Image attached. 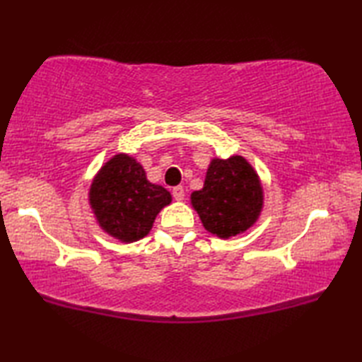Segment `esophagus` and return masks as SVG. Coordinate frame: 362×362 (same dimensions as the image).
<instances>
[{"instance_id": "34e87169", "label": "esophagus", "mask_w": 362, "mask_h": 362, "mask_svg": "<svg viewBox=\"0 0 362 362\" xmlns=\"http://www.w3.org/2000/svg\"><path fill=\"white\" fill-rule=\"evenodd\" d=\"M173 196L175 201H183V197H185V189L182 187H174L173 188Z\"/></svg>"}]
</instances>
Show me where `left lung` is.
I'll return each mask as SVG.
<instances>
[{
	"label": "left lung",
	"instance_id": "obj_1",
	"mask_svg": "<svg viewBox=\"0 0 362 362\" xmlns=\"http://www.w3.org/2000/svg\"><path fill=\"white\" fill-rule=\"evenodd\" d=\"M263 204L259 175L241 156L213 158L204 188L191 193V205L205 230L222 240L249 230L258 221Z\"/></svg>",
	"mask_w": 362,
	"mask_h": 362
}]
</instances>
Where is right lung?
I'll return each instance as SVG.
<instances>
[{
    "label": "right lung",
    "instance_id": "right-lung-1",
    "mask_svg": "<svg viewBox=\"0 0 362 362\" xmlns=\"http://www.w3.org/2000/svg\"><path fill=\"white\" fill-rule=\"evenodd\" d=\"M171 201V193L151 183L144 168L122 152L105 161L88 191V204L99 227L121 243H134L148 235L157 214Z\"/></svg>",
    "mask_w": 362,
    "mask_h": 362
}]
</instances>
